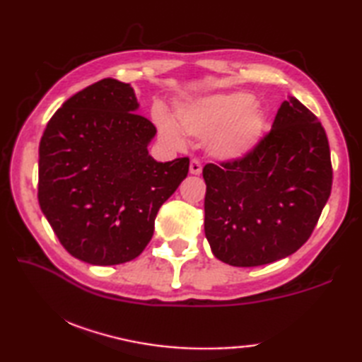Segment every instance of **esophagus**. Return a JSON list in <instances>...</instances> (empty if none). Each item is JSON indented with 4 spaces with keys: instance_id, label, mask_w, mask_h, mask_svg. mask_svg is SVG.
<instances>
[{
    "instance_id": "esophagus-1",
    "label": "esophagus",
    "mask_w": 362,
    "mask_h": 362,
    "mask_svg": "<svg viewBox=\"0 0 362 362\" xmlns=\"http://www.w3.org/2000/svg\"><path fill=\"white\" fill-rule=\"evenodd\" d=\"M202 173V165H201V161L199 160H191V163H189V174H193V175H199Z\"/></svg>"
}]
</instances>
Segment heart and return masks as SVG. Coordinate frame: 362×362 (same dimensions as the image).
Instances as JSON below:
<instances>
[{"mask_svg": "<svg viewBox=\"0 0 362 362\" xmlns=\"http://www.w3.org/2000/svg\"><path fill=\"white\" fill-rule=\"evenodd\" d=\"M175 118L189 136L205 138V149L218 161H238L255 151L266 130V115L253 96L241 91L185 99L175 105ZM165 140L183 144L179 127L166 113H156Z\"/></svg>", "mask_w": 362, "mask_h": 362, "instance_id": "obj_1", "label": "heart"}]
</instances>
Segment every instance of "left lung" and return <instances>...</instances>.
Listing matches in <instances>:
<instances>
[{
  "label": "left lung",
  "instance_id": "left-lung-1",
  "mask_svg": "<svg viewBox=\"0 0 362 362\" xmlns=\"http://www.w3.org/2000/svg\"><path fill=\"white\" fill-rule=\"evenodd\" d=\"M205 236L222 263L252 267L298 250L332 193V160L320 121L288 96L272 129L243 160L204 168Z\"/></svg>",
  "mask_w": 362,
  "mask_h": 362
}]
</instances>
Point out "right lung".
<instances>
[{
    "label": "right lung",
    "instance_id": "obj_1",
    "mask_svg": "<svg viewBox=\"0 0 362 362\" xmlns=\"http://www.w3.org/2000/svg\"><path fill=\"white\" fill-rule=\"evenodd\" d=\"M130 83L107 78L62 104L38 148V204L66 252L95 266L144 250L189 158L153 160L157 134Z\"/></svg>",
    "mask_w": 362,
    "mask_h": 362
}]
</instances>
